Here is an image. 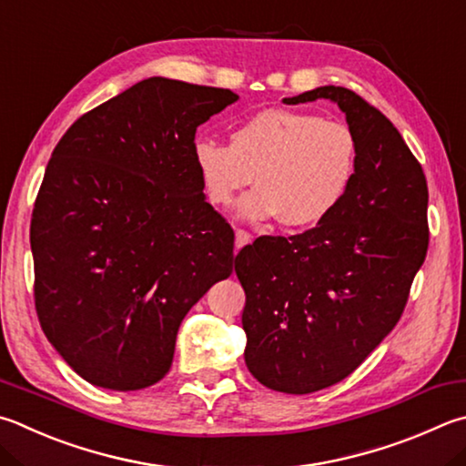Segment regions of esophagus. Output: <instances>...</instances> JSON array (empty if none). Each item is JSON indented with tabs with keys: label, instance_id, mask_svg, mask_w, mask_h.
I'll list each match as a JSON object with an SVG mask.
<instances>
[{
	"label": "esophagus",
	"instance_id": "obj_1",
	"mask_svg": "<svg viewBox=\"0 0 466 466\" xmlns=\"http://www.w3.org/2000/svg\"><path fill=\"white\" fill-rule=\"evenodd\" d=\"M252 240V236L248 232L244 230H236V236H234V242H236V248H242L247 247V244Z\"/></svg>",
	"mask_w": 466,
	"mask_h": 466
}]
</instances>
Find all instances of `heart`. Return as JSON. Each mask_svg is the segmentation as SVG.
<instances>
[{
    "mask_svg": "<svg viewBox=\"0 0 466 466\" xmlns=\"http://www.w3.org/2000/svg\"><path fill=\"white\" fill-rule=\"evenodd\" d=\"M201 187L209 204L230 206L236 193L244 222L281 219L287 228H309L340 204L357 167V142L342 122L301 109L268 107L232 130L230 145L214 138L193 142Z\"/></svg>",
    "mask_w": 466,
    "mask_h": 466,
    "instance_id": "heart-1",
    "label": "heart"
}]
</instances>
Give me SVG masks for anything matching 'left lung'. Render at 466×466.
Here are the masks:
<instances>
[{
    "mask_svg": "<svg viewBox=\"0 0 466 466\" xmlns=\"http://www.w3.org/2000/svg\"><path fill=\"white\" fill-rule=\"evenodd\" d=\"M346 114L357 167L344 198L303 234L262 236L236 255L247 293L244 360L273 391L306 395L349 377L400 321L428 250V185L395 126L357 93L324 86Z\"/></svg>",
    "mask_w": 466,
    "mask_h": 466,
    "instance_id": "8db88e82",
    "label": "left lung"
}]
</instances>
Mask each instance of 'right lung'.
Listing matches in <instances>:
<instances>
[{
    "label": "right lung",
    "mask_w": 466,
    "mask_h": 466,
    "mask_svg": "<svg viewBox=\"0 0 466 466\" xmlns=\"http://www.w3.org/2000/svg\"><path fill=\"white\" fill-rule=\"evenodd\" d=\"M230 89L150 77L58 140L32 211L42 332L91 385L137 391L171 369L183 318L232 275L234 232L193 163Z\"/></svg>",
    "instance_id": "right-lung-1"
}]
</instances>
